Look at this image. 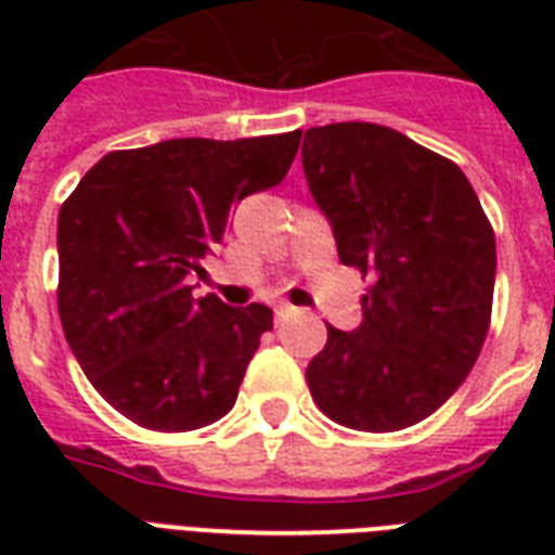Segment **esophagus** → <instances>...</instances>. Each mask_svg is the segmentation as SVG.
<instances>
[{
  "label": "esophagus",
  "instance_id": "esophagus-1",
  "mask_svg": "<svg viewBox=\"0 0 555 555\" xmlns=\"http://www.w3.org/2000/svg\"><path fill=\"white\" fill-rule=\"evenodd\" d=\"M299 313V308H294V305H276V320H291V317H296Z\"/></svg>",
  "mask_w": 555,
  "mask_h": 555
}]
</instances>
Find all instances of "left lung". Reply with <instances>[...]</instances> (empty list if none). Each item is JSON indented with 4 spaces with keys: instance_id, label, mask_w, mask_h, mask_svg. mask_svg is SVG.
<instances>
[{
    "instance_id": "8db88e82",
    "label": "left lung",
    "mask_w": 555,
    "mask_h": 555,
    "mask_svg": "<svg viewBox=\"0 0 555 555\" xmlns=\"http://www.w3.org/2000/svg\"><path fill=\"white\" fill-rule=\"evenodd\" d=\"M302 167L339 261L371 279L363 325H328L308 363L313 403L357 431L414 426L481 354L495 287L490 218L457 164L388 126H313Z\"/></svg>"
}]
</instances>
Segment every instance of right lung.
<instances>
[{
  "instance_id": "obj_1",
  "label": "right lung",
  "mask_w": 555,
  "mask_h": 555,
  "mask_svg": "<svg viewBox=\"0 0 555 555\" xmlns=\"http://www.w3.org/2000/svg\"><path fill=\"white\" fill-rule=\"evenodd\" d=\"M302 132L176 138L108 152L63 201L56 308L98 395L152 431L233 409L273 311L192 299L186 276L224 238L233 204L287 176Z\"/></svg>"
}]
</instances>
